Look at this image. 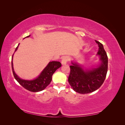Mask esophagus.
Segmentation results:
<instances>
[{
    "instance_id": "1",
    "label": "esophagus",
    "mask_w": 125,
    "mask_h": 125,
    "mask_svg": "<svg viewBox=\"0 0 125 125\" xmlns=\"http://www.w3.org/2000/svg\"><path fill=\"white\" fill-rule=\"evenodd\" d=\"M69 59V57L68 56H64L62 58V65H66V64L67 63V62L68 61Z\"/></svg>"
}]
</instances>
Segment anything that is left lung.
<instances>
[{"label":"left lung","mask_w":125,"mask_h":125,"mask_svg":"<svg viewBox=\"0 0 125 125\" xmlns=\"http://www.w3.org/2000/svg\"><path fill=\"white\" fill-rule=\"evenodd\" d=\"M99 45L97 55L100 56L101 63L96 68L83 69L77 62H72L68 82L71 88L80 94H87L95 91L103 83L108 69V57L103 45L95 40Z\"/></svg>","instance_id":"left-lung-1"}]
</instances>
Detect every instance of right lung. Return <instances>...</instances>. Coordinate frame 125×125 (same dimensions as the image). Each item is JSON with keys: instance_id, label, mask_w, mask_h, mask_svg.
<instances>
[{"instance_id": "1", "label": "right lung", "mask_w": 125, "mask_h": 125, "mask_svg": "<svg viewBox=\"0 0 125 125\" xmlns=\"http://www.w3.org/2000/svg\"><path fill=\"white\" fill-rule=\"evenodd\" d=\"M30 36V35L26 37H29ZM19 44H18L14 52L18 50ZM13 55L12 57V60L13 59ZM11 66H12V70L14 77L19 82V83L30 91L36 92L44 90L50 84L52 74L57 69L62 66V64L59 62L53 61L50 62L39 75V77L32 80H26L20 78L14 73L12 62H11Z\"/></svg>"}]
</instances>
